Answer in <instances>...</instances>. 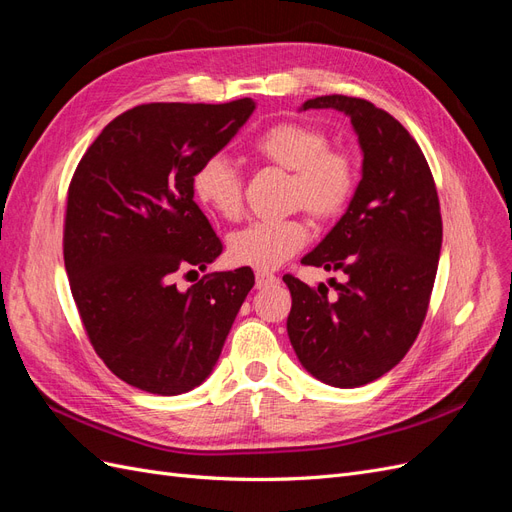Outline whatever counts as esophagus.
I'll return each instance as SVG.
<instances>
[{"label": "esophagus", "instance_id": "34e87169", "mask_svg": "<svg viewBox=\"0 0 512 512\" xmlns=\"http://www.w3.org/2000/svg\"><path fill=\"white\" fill-rule=\"evenodd\" d=\"M271 284H277V275L269 271H256V288H267Z\"/></svg>", "mask_w": 512, "mask_h": 512}]
</instances>
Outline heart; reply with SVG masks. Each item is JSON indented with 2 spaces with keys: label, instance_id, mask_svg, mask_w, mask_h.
Here are the masks:
<instances>
[{
  "label": "heart",
  "instance_id": "b5f03b06",
  "mask_svg": "<svg viewBox=\"0 0 512 512\" xmlns=\"http://www.w3.org/2000/svg\"><path fill=\"white\" fill-rule=\"evenodd\" d=\"M252 153L262 162L290 170L288 205L303 207L316 222L337 218L359 179L352 153L329 145L327 134L303 121L273 123L256 136ZM192 190L198 203L220 218H241L243 177L224 156H211L196 168ZM307 237V224L297 215L256 220L230 235L228 252L239 265L265 271L284 265Z\"/></svg>",
  "mask_w": 512,
  "mask_h": 512
}]
</instances>
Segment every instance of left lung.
I'll return each instance as SVG.
<instances>
[{
  "instance_id": "left-lung-1",
  "label": "left lung",
  "mask_w": 512,
  "mask_h": 512,
  "mask_svg": "<svg viewBox=\"0 0 512 512\" xmlns=\"http://www.w3.org/2000/svg\"><path fill=\"white\" fill-rule=\"evenodd\" d=\"M307 108L350 117L363 149V179L346 213L301 262L346 280L309 288L284 275L290 344L314 378L354 389L404 359L427 316L442 247L436 183L421 147L401 123L363 98L320 96Z\"/></svg>"
}]
</instances>
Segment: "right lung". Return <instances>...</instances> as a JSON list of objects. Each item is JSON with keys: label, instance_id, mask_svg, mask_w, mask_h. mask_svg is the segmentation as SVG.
Masks as SVG:
<instances>
[{"label": "right lung", "instance_id": "obj_1", "mask_svg": "<svg viewBox=\"0 0 512 512\" xmlns=\"http://www.w3.org/2000/svg\"><path fill=\"white\" fill-rule=\"evenodd\" d=\"M254 100L151 102L115 117L68 188L64 262L81 322L117 378L153 395L205 382L254 286L250 267L207 273L222 241L194 203L196 168L228 145Z\"/></svg>", "mask_w": 512, "mask_h": 512}]
</instances>
